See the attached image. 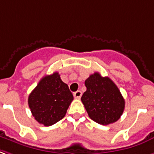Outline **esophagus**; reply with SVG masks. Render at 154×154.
<instances>
[{
  "label": "esophagus",
  "instance_id": "34e87169",
  "mask_svg": "<svg viewBox=\"0 0 154 154\" xmlns=\"http://www.w3.org/2000/svg\"><path fill=\"white\" fill-rule=\"evenodd\" d=\"M82 93L80 91V90H77V91H76L75 93H73V96H74L75 98H80L81 97H82Z\"/></svg>",
  "mask_w": 154,
  "mask_h": 154
}]
</instances>
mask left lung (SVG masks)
<instances>
[{"mask_svg":"<svg viewBox=\"0 0 154 154\" xmlns=\"http://www.w3.org/2000/svg\"><path fill=\"white\" fill-rule=\"evenodd\" d=\"M83 105L92 120L103 125L113 124L124 112L125 102L117 85L109 77L94 72L85 80Z\"/></svg>","mask_w":154,"mask_h":154,"instance_id":"obj_1","label":"left lung"}]
</instances>
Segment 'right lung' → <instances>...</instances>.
<instances>
[{"instance_id": "right-lung-1", "label": "right lung", "mask_w": 154, "mask_h": 154, "mask_svg": "<svg viewBox=\"0 0 154 154\" xmlns=\"http://www.w3.org/2000/svg\"><path fill=\"white\" fill-rule=\"evenodd\" d=\"M72 100L68 85L55 72L39 81L29 95L28 104L36 121L51 126L64 118Z\"/></svg>"}]
</instances>
